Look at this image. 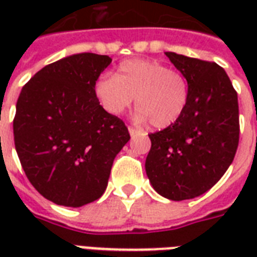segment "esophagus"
Segmentation results:
<instances>
[{
    "instance_id": "esophagus-1",
    "label": "esophagus",
    "mask_w": 257,
    "mask_h": 257,
    "mask_svg": "<svg viewBox=\"0 0 257 257\" xmlns=\"http://www.w3.org/2000/svg\"><path fill=\"white\" fill-rule=\"evenodd\" d=\"M129 133H131V136H137V135H141V131L137 128H133V126H129Z\"/></svg>"
}]
</instances>
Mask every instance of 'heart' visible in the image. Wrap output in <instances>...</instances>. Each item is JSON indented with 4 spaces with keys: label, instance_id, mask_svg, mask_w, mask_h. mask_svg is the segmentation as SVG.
Returning a JSON list of instances; mask_svg holds the SVG:
<instances>
[{
    "label": "heart",
    "instance_id": "b5f03b06",
    "mask_svg": "<svg viewBox=\"0 0 257 257\" xmlns=\"http://www.w3.org/2000/svg\"><path fill=\"white\" fill-rule=\"evenodd\" d=\"M101 106L113 116L131 108L136 97L139 120L164 129L175 124L185 112L189 85L185 76L157 60L121 62L117 74H104L94 84Z\"/></svg>",
    "mask_w": 257,
    "mask_h": 257
}]
</instances>
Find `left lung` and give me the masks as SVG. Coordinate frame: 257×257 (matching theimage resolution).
I'll return each instance as SVG.
<instances>
[{
	"instance_id": "8db88e82",
	"label": "left lung",
	"mask_w": 257,
	"mask_h": 257,
	"mask_svg": "<svg viewBox=\"0 0 257 257\" xmlns=\"http://www.w3.org/2000/svg\"><path fill=\"white\" fill-rule=\"evenodd\" d=\"M165 54L187 78L189 100L175 124L149 135L145 171L157 193L181 201L211 189L232 164L239 145V104L221 66Z\"/></svg>"
}]
</instances>
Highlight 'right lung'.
Returning a JSON list of instances; mask_svg holds the SVG:
<instances>
[{"instance_id": "right-lung-1", "label": "right lung", "mask_w": 257, "mask_h": 257, "mask_svg": "<svg viewBox=\"0 0 257 257\" xmlns=\"http://www.w3.org/2000/svg\"><path fill=\"white\" fill-rule=\"evenodd\" d=\"M109 56L73 54L42 68L22 88L13 120L18 159L36 189L65 207H82L106 189L128 128L97 100L94 84Z\"/></svg>"}]
</instances>
